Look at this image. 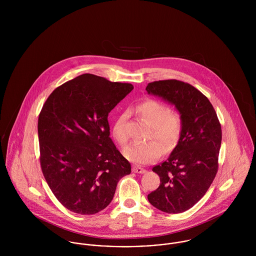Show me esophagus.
<instances>
[{"instance_id": "1", "label": "esophagus", "mask_w": 256, "mask_h": 256, "mask_svg": "<svg viewBox=\"0 0 256 256\" xmlns=\"http://www.w3.org/2000/svg\"><path fill=\"white\" fill-rule=\"evenodd\" d=\"M132 170H133V172H136V174H145L146 172V170L140 166H133Z\"/></svg>"}]
</instances>
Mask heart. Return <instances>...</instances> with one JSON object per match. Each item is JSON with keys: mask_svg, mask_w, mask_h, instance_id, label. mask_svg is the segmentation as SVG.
<instances>
[{"mask_svg": "<svg viewBox=\"0 0 256 256\" xmlns=\"http://www.w3.org/2000/svg\"><path fill=\"white\" fill-rule=\"evenodd\" d=\"M138 113L152 126L150 138L158 139L166 150H170L178 142L182 133V121L176 112H172L170 108L158 100H148L137 108ZM128 113L120 114L115 120L112 128L114 139L124 146L128 142V133L126 131V123ZM162 146L158 141L152 140L148 142H134L126 146L123 154L132 162L146 164L158 160L162 154Z\"/></svg>", "mask_w": 256, "mask_h": 256, "instance_id": "heart-1", "label": "heart"}]
</instances>
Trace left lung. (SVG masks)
<instances>
[{"label": "left lung", "instance_id": "left-lung-1", "mask_svg": "<svg viewBox=\"0 0 256 256\" xmlns=\"http://www.w3.org/2000/svg\"><path fill=\"white\" fill-rule=\"evenodd\" d=\"M146 90L174 106L182 121L178 145L166 160L152 168L160 184L148 200L162 212L182 213L205 195L217 174L220 124L209 100L187 82L158 80Z\"/></svg>", "mask_w": 256, "mask_h": 256}]
</instances>
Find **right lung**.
I'll list each match as a JSON object with an SVG mask.
<instances>
[{
  "label": "right lung",
  "mask_w": 256,
  "mask_h": 256,
  "mask_svg": "<svg viewBox=\"0 0 256 256\" xmlns=\"http://www.w3.org/2000/svg\"><path fill=\"white\" fill-rule=\"evenodd\" d=\"M133 88L84 74L55 88L40 111L41 170L55 197L74 213L106 208L120 178L131 174L110 137L108 117Z\"/></svg>",
  "instance_id": "right-lung-1"
}]
</instances>
